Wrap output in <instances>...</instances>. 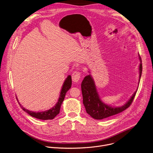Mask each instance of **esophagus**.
<instances>
[{"label": "esophagus", "instance_id": "obj_1", "mask_svg": "<svg viewBox=\"0 0 153 153\" xmlns=\"http://www.w3.org/2000/svg\"><path fill=\"white\" fill-rule=\"evenodd\" d=\"M80 77H81V72L79 70L74 71L71 76L72 80L74 82H79V80L80 79Z\"/></svg>", "mask_w": 153, "mask_h": 153}]
</instances>
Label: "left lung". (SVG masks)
Segmentation results:
<instances>
[{"label": "left lung", "mask_w": 153, "mask_h": 153, "mask_svg": "<svg viewBox=\"0 0 153 153\" xmlns=\"http://www.w3.org/2000/svg\"><path fill=\"white\" fill-rule=\"evenodd\" d=\"M140 64L139 65V80L140 82L142 65L141 58L139 56ZM82 92L83 96V103L86 112L95 120H102L122 112L127 109L132 103L136 94V91L133 94L130 99L123 106L112 107L102 102L99 98L96 90L94 82L90 75L86 76L81 84Z\"/></svg>", "instance_id": "1"}]
</instances>
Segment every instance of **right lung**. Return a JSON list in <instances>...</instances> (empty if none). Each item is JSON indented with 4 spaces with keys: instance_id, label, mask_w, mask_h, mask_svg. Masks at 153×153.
<instances>
[{
    "instance_id": "right-lung-1",
    "label": "right lung",
    "mask_w": 153,
    "mask_h": 153,
    "mask_svg": "<svg viewBox=\"0 0 153 153\" xmlns=\"http://www.w3.org/2000/svg\"><path fill=\"white\" fill-rule=\"evenodd\" d=\"M71 83H72L71 77V76H68L67 77V78L66 79V80H65L64 85L62 86V89L61 91V94H60L58 103L56 104V105L54 107H53L52 109H50L48 111H45L44 112H32V111H30L27 109H26L22 106H21L20 103H19L20 106H21L22 109L25 112H27L29 115H30V116H32L34 118H36L37 119H39V120H53L58 114H59V111H60L61 106L64 100L65 94H66L67 92L71 87Z\"/></svg>"
}]
</instances>
